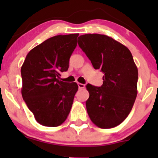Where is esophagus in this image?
Instances as JSON below:
<instances>
[{"instance_id": "1", "label": "esophagus", "mask_w": 158, "mask_h": 158, "mask_svg": "<svg viewBox=\"0 0 158 158\" xmlns=\"http://www.w3.org/2000/svg\"><path fill=\"white\" fill-rule=\"evenodd\" d=\"M78 86H79V89H85V85H84V84H82V83H78Z\"/></svg>"}]
</instances>
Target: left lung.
Wrapping results in <instances>:
<instances>
[{"label":"left lung","mask_w":158,"mask_h":158,"mask_svg":"<svg viewBox=\"0 0 158 158\" xmlns=\"http://www.w3.org/2000/svg\"><path fill=\"white\" fill-rule=\"evenodd\" d=\"M78 44L95 69L103 73V84H87L85 102L91 121L100 128L120 125L131 111L138 94V68L125 46L103 34H85Z\"/></svg>","instance_id":"obj_1"}]
</instances>
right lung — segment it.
<instances>
[{
  "label": "right lung",
  "instance_id": "right-lung-1",
  "mask_svg": "<svg viewBox=\"0 0 158 158\" xmlns=\"http://www.w3.org/2000/svg\"><path fill=\"white\" fill-rule=\"evenodd\" d=\"M78 33L57 35L32 49L21 66V94L38 123L44 126L62 125L69 115L76 82H64L60 73L67 71Z\"/></svg>",
  "mask_w": 158,
  "mask_h": 158
}]
</instances>
